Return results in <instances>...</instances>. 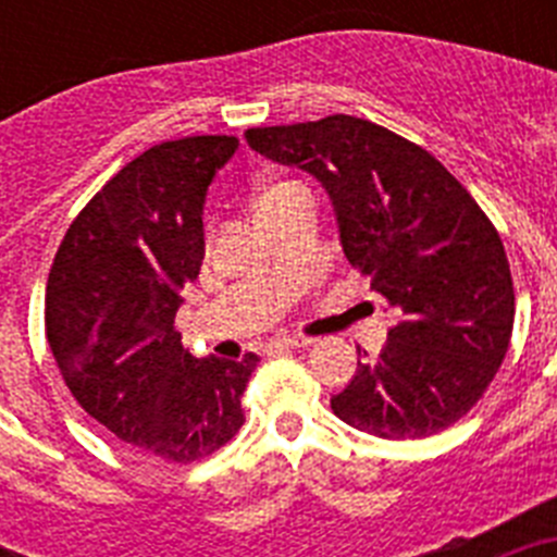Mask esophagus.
I'll return each instance as SVG.
<instances>
[{"mask_svg":"<svg viewBox=\"0 0 557 557\" xmlns=\"http://www.w3.org/2000/svg\"><path fill=\"white\" fill-rule=\"evenodd\" d=\"M314 339L312 337H282V339H273L270 348H309Z\"/></svg>","mask_w":557,"mask_h":557,"instance_id":"1","label":"esophagus"}]
</instances>
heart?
<instances>
[{
  "label": "heart",
  "mask_w": 557,
  "mask_h": 557,
  "mask_svg": "<svg viewBox=\"0 0 557 557\" xmlns=\"http://www.w3.org/2000/svg\"><path fill=\"white\" fill-rule=\"evenodd\" d=\"M295 186H298V184H289V181H282V184H273V186H268V189L262 191V200H259V209H262L264 203H270V200H275V198H278V195H284V191L295 189Z\"/></svg>",
  "instance_id": "heart-1"
}]
</instances>
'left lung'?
<instances>
[{"label": "left lung", "instance_id": "left-lung-1", "mask_svg": "<svg viewBox=\"0 0 557 557\" xmlns=\"http://www.w3.org/2000/svg\"><path fill=\"white\" fill-rule=\"evenodd\" d=\"M250 150L321 181L348 262L398 312L376 357L332 396L354 430L430 437L476 405L513 332V278L499 234L466 186L424 147L334 113L250 127Z\"/></svg>", "mask_w": 557, "mask_h": 557}]
</instances>
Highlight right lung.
<instances>
[{"instance_id":"right-lung-1","label":"right lung","mask_w":557,"mask_h":557,"mask_svg":"<svg viewBox=\"0 0 557 557\" xmlns=\"http://www.w3.org/2000/svg\"><path fill=\"white\" fill-rule=\"evenodd\" d=\"M236 147L234 136H186L136 156L69 225L49 270L47 339L77 405L172 462L236 435L259 362L191 357L172 326L203 264L206 191Z\"/></svg>"}]
</instances>
